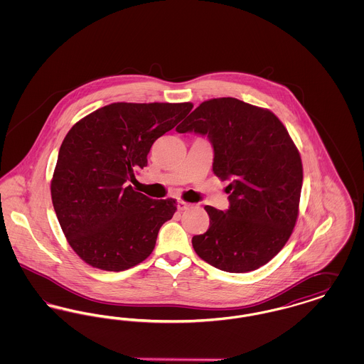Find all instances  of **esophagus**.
Masks as SVG:
<instances>
[{"label": "esophagus", "mask_w": 364, "mask_h": 364, "mask_svg": "<svg viewBox=\"0 0 364 364\" xmlns=\"http://www.w3.org/2000/svg\"><path fill=\"white\" fill-rule=\"evenodd\" d=\"M188 208H190V203H187L186 200H183V199H178V200H177V208H178L180 211L187 210Z\"/></svg>", "instance_id": "1"}]
</instances>
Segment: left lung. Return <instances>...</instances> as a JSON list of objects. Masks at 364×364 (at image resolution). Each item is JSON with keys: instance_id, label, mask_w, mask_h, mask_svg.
Returning a JSON list of instances; mask_svg holds the SVG:
<instances>
[{"instance_id": "1", "label": "left lung", "mask_w": 364, "mask_h": 364, "mask_svg": "<svg viewBox=\"0 0 364 364\" xmlns=\"http://www.w3.org/2000/svg\"><path fill=\"white\" fill-rule=\"evenodd\" d=\"M176 131L206 135L213 172L230 181V206L205 208L210 225L192 237L195 252L229 273L259 269L289 240L299 215L303 165L287 128L269 109L228 97L202 102Z\"/></svg>"}]
</instances>
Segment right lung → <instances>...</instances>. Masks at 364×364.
I'll use <instances>...</instances> for the list:
<instances>
[{"mask_svg":"<svg viewBox=\"0 0 364 364\" xmlns=\"http://www.w3.org/2000/svg\"><path fill=\"white\" fill-rule=\"evenodd\" d=\"M193 105L116 102L87 114L63 140L53 173V208L72 250L87 264L122 272L150 257L176 199L131 186L156 139Z\"/></svg>","mask_w":364,"mask_h":364,"instance_id":"add662e5","label":"right lung"}]
</instances>
